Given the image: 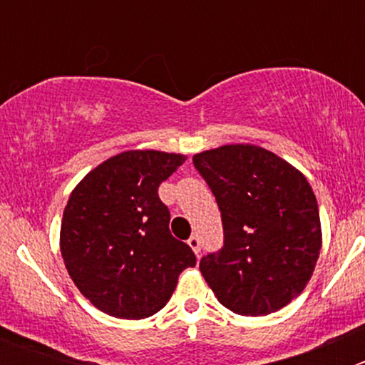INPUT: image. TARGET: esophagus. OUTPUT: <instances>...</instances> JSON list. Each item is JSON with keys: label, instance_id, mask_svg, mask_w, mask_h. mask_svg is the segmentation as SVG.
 Returning <instances> with one entry per match:
<instances>
[{"label": "esophagus", "instance_id": "34e87169", "mask_svg": "<svg viewBox=\"0 0 365 365\" xmlns=\"http://www.w3.org/2000/svg\"><path fill=\"white\" fill-rule=\"evenodd\" d=\"M188 245H190V247H192L193 252H195L199 256V252H201V241H199L197 235H192V237H190V240H188Z\"/></svg>", "mask_w": 365, "mask_h": 365}]
</instances>
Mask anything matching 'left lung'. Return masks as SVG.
Returning <instances> with one entry per match:
<instances>
[{"instance_id": "1", "label": "left lung", "mask_w": 365, "mask_h": 365, "mask_svg": "<svg viewBox=\"0 0 365 365\" xmlns=\"http://www.w3.org/2000/svg\"><path fill=\"white\" fill-rule=\"evenodd\" d=\"M215 195L225 245L201 259L215 298L235 314L265 316L305 289L322 250L318 202L299 170L254 144L193 155Z\"/></svg>"}]
</instances>
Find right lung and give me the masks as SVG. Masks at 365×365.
Segmentation results:
<instances>
[{
    "mask_svg": "<svg viewBox=\"0 0 365 365\" xmlns=\"http://www.w3.org/2000/svg\"><path fill=\"white\" fill-rule=\"evenodd\" d=\"M186 155L130 150L109 157L71 192L60 250L74 285L102 312L143 320L166 305L195 254L170 232L163 180Z\"/></svg>",
    "mask_w": 365,
    "mask_h": 365,
    "instance_id": "1",
    "label": "right lung"
}]
</instances>
